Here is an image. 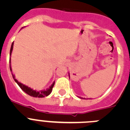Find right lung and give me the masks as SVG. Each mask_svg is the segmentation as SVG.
<instances>
[{"label": "right lung", "instance_id": "obj_1", "mask_svg": "<svg viewBox=\"0 0 130 130\" xmlns=\"http://www.w3.org/2000/svg\"><path fill=\"white\" fill-rule=\"evenodd\" d=\"M13 42L12 43V44H11V49H10V55H11V51H12V49H13ZM10 70L11 71V64L10 65ZM11 74H12V76H13V78L14 79L15 81L18 83V85L19 86V87H20V88H21V89H22L25 92H26L27 94L30 95V96H32V97L43 98V97H45V96H47L48 95L50 94L51 92H52L53 88L54 85H55V82H53V83L50 87H49V88H48L47 89H46V90H40V91H36V90L32 89L30 87H27V86L23 85V83H21L20 82H19V81H18L15 78V76L14 75H13V73H11Z\"/></svg>", "mask_w": 130, "mask_h": 130}]
</instances>
